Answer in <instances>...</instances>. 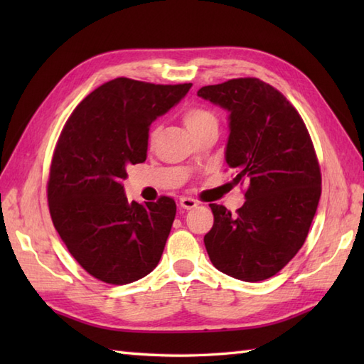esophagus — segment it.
<instances>
[{
  "label": "esophagus",
  "instance_id": "obj_1",
  "mask_svg": "<svg viewBox=\"0 0 364 364\" xmlns=\"http://www.w3.org/2000/svg\"><path fill=\"white\" fill-rule=\"evenodd\" d=\"M180 206L183 210H192V208L198 206V202L196 198H191V197H183L180 198Z\"/></svg>",
  "mask_w": 364,
  "mask_h": 364
}]
</instances>
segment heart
I'll use <instances>...</instances> for the list:
<instances>
[{
	"label": "heart",
	"instance_id": "heart-1",
	"mask_svg": "<svg viewBox=\"0 0 364 364\" xmlns=\"http://www.w3.org/2000/svg\"><path fill=\"white\" fill-rule=\"evenodd\" d=\"M213 122H215L214 114L208 109H203V107H189V109H186V112L183 114L184 127L189 129V133L192 136Z\"/></svg>",
	"mask_w": 364,
	"mask_h": 364
}]
</instances>
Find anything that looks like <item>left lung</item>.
Returning a JSON list of instances; mask_svg holds the SVG:
<instances>
[{"label":"left lung","mask_w":364,"mask_h":364,"mask_svg":"<svg viewBox=\"0 0 364 364\" xmlns=\"http://www.w3.org/2000/svg\"><path fill=\"white\" fill-rule=\"evenodd\" d=\"M228 112L225 161L245 183V203L231 215L211 203L205 247L214 267L242 282L274 277L304 245L321 198V172L304 120L280 92L237 78L197 92Z\"/></svg>","instance_id":"left-lung-1"}]
</instances>
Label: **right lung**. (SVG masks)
Instances as JSON below:
<instances>
[{
  "label": "right lung",
  "mask_w": 364,
  "mask_h": 364,
  "mask_svg": "<svg viewBox=\"0 0 364 364\" xmlns=\"http://www.w3.org/2000/svg\"><path fill=\"white\" fill-rule=\"evenodd\" d=\"M192 84L115 78L76 106L60 133L48 180L54 228L72 257L109 284L141 280L158 266L176 214L172 198L128 202L127 167L146 158L149 129Z\"/></svg>",
  "instance_id": "obj_1"
}]
</instances>
